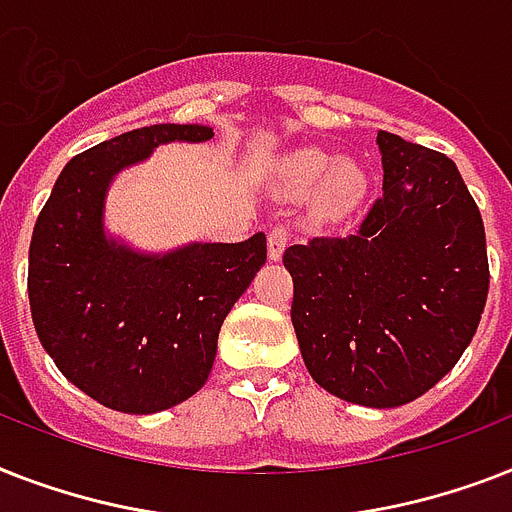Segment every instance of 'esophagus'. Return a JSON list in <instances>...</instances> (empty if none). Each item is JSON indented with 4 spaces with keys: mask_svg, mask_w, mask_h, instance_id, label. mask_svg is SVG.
Returning <instances> with one entry per match:
<instances>
[{
    "mask_svg": "<svg viewBox=\"0 0 512 512\" xmlns=\"http://www.w3.org/2000/svg\"><path fill=\"white\" fill-rule=\"evenodd\" d=\"M289 244V228L284 223L273 225L271 231H268V257L271 260H279L284 255V249Z\"/></svg>",
    "mask_w": 512,
    "mask_h": 512,
    "instance_id": "esophagus-1",
    "label": "esophagus"
}]
</instances>
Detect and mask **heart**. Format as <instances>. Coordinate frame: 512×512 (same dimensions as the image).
Listing matches in <instances>:
<instances>
[{"mask_svg": "<svg viewBox=\"0 0 512 512\" xmlns=\"http://www.w3.org/2000/svg\"><path fill=\"white\" fill-rule=\"evenodd\" d=\"M332 156L321 148H297L295 154H289L281 167V177L289 191H308L319 183V209L324 215H342L350 207H356L358 199L364 196L366 177L361 167L348 159L335 162L332 168Z\"/></svg>", "mask_w": 512, "mask_h": 512, "instance_id": "b5f03b06", "label": "heart"}]
</instances>
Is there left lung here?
Returning <instances> with one entry per match:
<instances>
[{
  "instance_id": "obj_1",
  "label": "left lung",
  "mask_w": 512,
  "mask_h": 512,
  "mask_svg": "<svg viewBox=\"0 0 512 512\" xmlns=\"http://www.w3.org/2000/svg\"><path fill=\"white\" fill-rule=\"evenodd\" d=\"M382 196L350 236L284 252L308 372L332 396L409 404L452 369L489 295L484 220L449 156L377 132Z\"/></svg>"
}]
</instances>
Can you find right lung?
Masks as SVG:
<instances>
[{"label": "right lung", "mask_w": 512, "mask_h": 512, "mask_svg": "<svg viewBox=\"0 0 512 512\" xmlns=\"http://www.w3.org/2000/svg\"><path fill=\"white\" fill-rule=\"evenodd\" d=\"M212 127L151 124L74 156L36 217L28 303L36 335L66 380L98 404L154 414L207 382L217 335L265 265V233L239 244H191L135 255L103 233V196L122 167Z\"/></svg>", "instance_id": "obj_1"}]
</instances>
